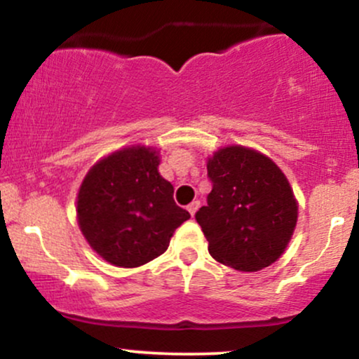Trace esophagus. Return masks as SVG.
I'll list each match as a JSON object with an SVG mask.
<instances>
[{"instance_id": "esophagus-1", "label": "esophagus", "mask_w": 359, "mask_h": 359, "mask_svg": "<svg viewBox=\"0 0 359 359\" xmlns=\"http://www.w3.org/2000/svg\"><path fill=\"white\" fill-rule=\"evenodd\" d=\"M199 205H201L199 201H192V203L187 205V211L191 212V216H194V214H196L197 209H199Z\"/></svg>"}]
</instances>
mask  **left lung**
I'll return each instance as SVG.
<instances>
[{
    "mask_svg": "<svg viewBox=\"0 0 359 359\" xmlns=\"http://www.w3.org/2000/svg\"><path fill=\"white\" fill-rule=\"evenodd\" d=\"M212 191L196 221L222 265L257 271L280 258L297 222L290 184L269 156L226 147L208 162Z\"/></svg>",
    "mask_w": 359,
    "mask_h": 359,
    "instance_id": "obj_1",
    "label": "left lung"
}]
</instances>
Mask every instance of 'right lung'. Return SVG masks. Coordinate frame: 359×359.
<instances>
[{"label":"right lung","instance_id":"right-lung-1","mask_svg":"<svg viewBox=\"0 0 359 359\" xmlns=\"http://www.w3.org/2000/svg\"><path fill=\"white\" fill-rule=\"evenodd\" d=\"M156 167L155 150L131 147L97 162L81 185V231L113 265L133 269L160 257L191 217L175 204L174 187Z\"/></svg>","mask_w":359,"mask_h":359}]
</instances>
